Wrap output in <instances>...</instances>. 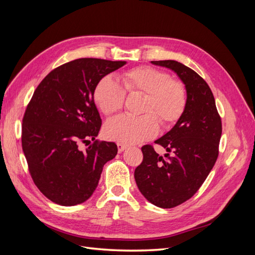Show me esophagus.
<instances>
[{
	"label": "esophagus",
	"mask_w": 255,
	"mask_h": 255,
	"mask_svg": "<svg viewBox=\"0 0 255 255\" xmlns=\"http://www.w3.org/2000/svg\"><path fill=\"white\" fill-rule=\"evenodd\" d=\"M117 146H118V151H119V153L123 152V151H125V150L128 148V145H127V144H123V143H121V142H118V143H117Z\"/></svg>",
	"instance_id": "34e87169"
}]
</instances>
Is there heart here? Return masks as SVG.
Returning <instances> with one entry per match:
<instances>
[{"mask_svg": "<svg viewBox=\"0 0 255 255\" xmlns=\"http://www.w3.org/2000/svg\"><path fill=\"white\" fill-rule=\"evenodd\" d=\"M122 86L110 75L97 84L94 99L98 109L110 116L122 110L128 95H141L140 117L119 116L106 122L105 136L122 143H137L151 139L161 127H171L179 121L187 106L185 84L173 80L166 71L153 67H138L121 75Z\"/></svg>", "mask_w": 255, "mask_h": 255, "instance_id": "b5f03b06", "label": "heart"}]
</instances>
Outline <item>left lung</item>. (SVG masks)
<instances>
[{
    "mask_svg": "<svg viewBox=\"0 0 255 255\" xmlns=\"http://www.w3.org/2000/svg\"><path fill=\"white\" fill-rule=\"evenodd\" d=\"M151 63L177 74L187 89V106L175 126L155 140L166 149L165 156L143 145L142 163L134 176L149 202L171 208L194 196L210 174L219 154L221 118L210 86L197 72L175 60Z\"/></svg>",
    "mask_w": 255,
    "mask_h": 255,
    "instance_id": "1",
    "label": "left lung"
}]
</instances>
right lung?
<instances>
[{"instance_id": "1", "label": "right lung", "mask_w": 255, "mask_h": 255, "mask_svg": "<svg viewBox=\"0 0 255 255\" xmlns=\"http://www.w3.org/2000/svg\"><path fill=\"white\" fill-rule=\"evenodd\" d=\"M126 61L79 58L52 70L38 85L22 120V149L30 176L52 202L81 204L96 190L115 142L96 137L102 120L94 101L99 81ZM94 141L86 151L81 143Z\"/></svg>"}]
</instances>
